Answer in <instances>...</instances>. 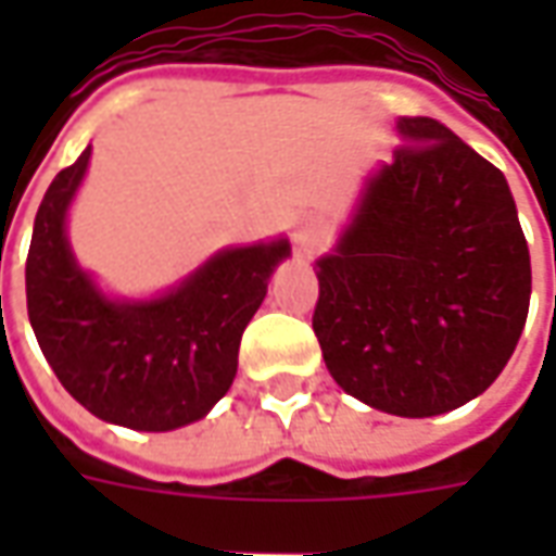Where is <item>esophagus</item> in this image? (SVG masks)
<instances>
[{"label": "esophagus", "mask_w": 556, "mask_h": 556, "mask_svg": "<svg viewBox=\"0 0 556 556\" xmlns=\"http://www.w3.org/2000/svg\"><path fill=\"white\" fill-rule=\"evenodd\" d=\"M294 247H298V255L306 258V255H313L321 247V238H318V231L313 226H298V231H294Z\"/></svg>", "instance_id": "1"}]
</instances>
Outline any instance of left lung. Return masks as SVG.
<instances>
[{
    "label": "left lung",
    "mask_w": 556,
    "mask_h": 556,
    "mask_svg": "<svg viewBox=\"0 0 556 556\" xmlns=\"http://www.w3.org/2000/svg\"><path fill=\"white\" fill-rule=\"evenodd\" d=\"M366 181L337 250L315 262L313 330L333 381L396 417L485 393L530 309V253L509 184L426 115Z\"/></svg>",
    "instance_id": "left-lung-1"
}]
</instances>
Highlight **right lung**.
Wrapping results in <instances>:
<instances>
[{"instance_id": "obj_1", "label": "right lung", "mask_w": 556, "mask_h": 556, "mask_svg": "<svg viewBox=\"0 0 556 556\" xmlns=\"http://www.w3.org/2000/svg\"><path fill=\"white\" fill-rule=\"evenodd\" d=\"M86 148L43 193L26 258V306L43 357L79 405L137 431L202 419L229 393L243 327L267 294L286 238L223 250L154 301H113L77 265L67 205L89 169Z\"/></svg>"}]
</instances>
